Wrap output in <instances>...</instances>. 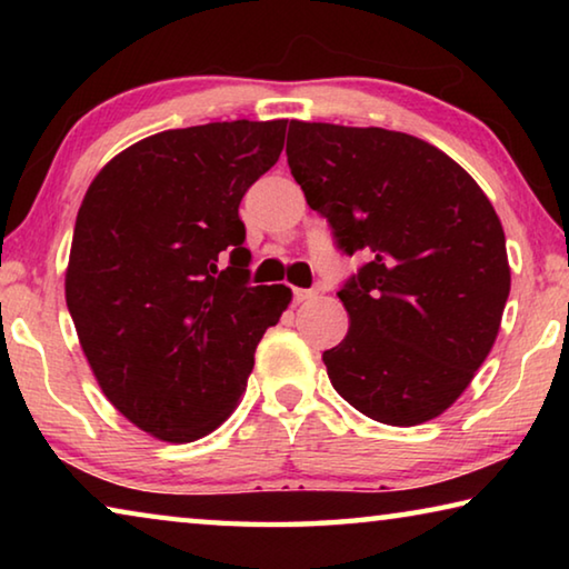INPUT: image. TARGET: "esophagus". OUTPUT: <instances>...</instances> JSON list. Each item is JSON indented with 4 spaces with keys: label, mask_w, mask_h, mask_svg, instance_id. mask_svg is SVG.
<instances>
[{
    "label": "esophagus",
    "mask_w": 569,
    "mask_h": 569,
    "mask_svg": "<svg viewBox=\"0 0 569 569\" xmlns=\"http://www.w3.org/2000/svg\"><path fill=\"white\" fill-rule=\"evenodd\" d=\"M316 293V288H293V303H303V301H308V298H313Z\"/></svg>",
    "instance_id": "esophagus-1"
}]
</instances>
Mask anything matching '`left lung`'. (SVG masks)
<instances>
[{"label": "left lung", "mask_w": 569, "mask_h": 569, "mask_svg": "<svg viewBox=\"0 0 569 569\" xmlns=\"http://www.w3.org/2000/svg\"><path fill=\"white\" fill-rule=\"evenodd\" d=\"M286 156L346 256V339L323 351L333 389L366 417H439L492 351L509 296L505 230L455 160L407 132L298 122Z\"/></svg>", "instance_id": "8db88e82"}]
</instances>
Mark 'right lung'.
<instances>
[{
  "label": "right lung",
  "mask_w": 569,
  "mask_h": 569,
  "mask_svg": "<svg viewBox=\"0 0 569 569\" xmlns=\"http://www.w3.org/2000/svg\"><path fill=\"white\" fill-rule=\"evenodd\" d=\"M286 124L150 134L84 192L67 308L104 397L162 441H196L230 417L258 341L291 303V288L250 286L238 216L281 156Z\"/></svg>",
  "instance_id": "right-lung-1"
}]
</instances>
